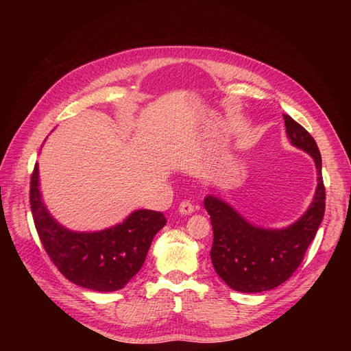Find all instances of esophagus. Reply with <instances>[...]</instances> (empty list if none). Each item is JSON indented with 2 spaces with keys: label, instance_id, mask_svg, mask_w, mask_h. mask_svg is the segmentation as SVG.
<instances>
[{
  "label": "esophagus",
  "instance_id": "esophagus-1",
  "mask_svg": "<svg viewBox=\"0 0 351 351\" xmlns=\"http://www.w3.org/2000/svg\"><path fill=\"white\" fill-rule=\"evenodd\" d=\"M178 212L182 215H190V214H193V212H195V208H193L192 204H190L189 200H183L182 204H180V206H178Z\"/></svg>",
  "mask_w": 351,
  "mask_h": 351
}]
</instances>
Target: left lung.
Returning a JSON list of instances; mask_svg holds the SVG:
<instances>
[{"instance_id":"left-lung-1","label":"left lung","mask_w":351,"mask_h":351,"mask_svg":"<svg viewBox=\"0 0 351 351\" xmlns=\"http://www.w3.org/2000/svg\"><path fill=\"white\" fill-rule=\"evenodd\" d=\"M290 143L309 154L316 165L317 186L311 206L293 224L263 228L249 222L222 199L208 195L204 200L214 230L210 261L215 272L230 289L241 293L272 290L299 268L325 214L322 158L313 137L282 114Z\"/></svg>"}]
</instances>
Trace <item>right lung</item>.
Masks as SVG:
<instances>
[{"instance_id":"obj_1","label":"right lung","mask_w":351,"mask_h":351,"mask_svg":"<svg viewBox=\"0 0 351 351\" xmlns=\"http://www.w3.org/2000/svg\"><path fill=\"white\" fill-rule=\"evenodd\" d=\"M30 209L38 236L58 271L73 284L105 293L123 289L141 271L155 234L167 224L162 212L137 209L114 227L71 231L42 200L38 162L30 178Z\"/></svg>"}]
</instances>
